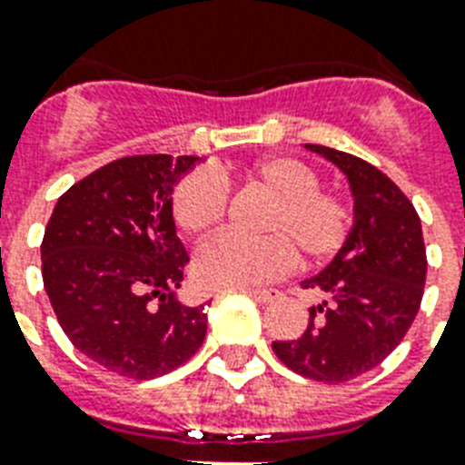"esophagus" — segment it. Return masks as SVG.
<instances>
[{"label":"esophagus","mask_w":465,"mask_h":465,"mask_svg":"<svg viewBox=\"0 0 465 465\" xmlns=\"http://www.w3.org/2000/svg\"><path fill=\"white\" fill-rule=\"evenodd\" d=\"M248 294H251L255 302H261V304H272V302H277V299L282 297L277 290H251Z\"/></svg>","instance_id":"esophagus-1"}]
</instances>
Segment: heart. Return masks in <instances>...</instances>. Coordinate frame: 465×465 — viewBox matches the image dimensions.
<instances>
[{
  "label": "heart",
  "mask_w": 465,
  "mask_h": 465,
  "mask_svg": "<svg viewBox=\"0 0 465 465\" xmlns=\"http://www.w3.org/2000/svg\"><path fill=\"white\" fill-rule=\"evenodd\" d=\"M253 185L272 197L262 212L261 239L219 233L197 248L195 277L204 287H253L294 265V251L306 262L328 261L345 246L352 207L345 197L321 190L309 163L292 156H268L246 171ZM224 181L207 171L185 175L173 193V219L188 236H203L222 222Z\"/></svg>",
  "instance_id": "1"
}]
</instances>
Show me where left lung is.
I'll return each instance as SVG.
<instances>
[{
	"mask_svg": "<svg viewBox=\"0 0 465 465\" xmlns=\"http://www.w3.org/2000/svg\"><path fill=\"white\" fill-rule=\"evenodd\" d=\"M340 168L352 195L345 246L304 290L323 294L297 340H277L282 364L323 383H345L379 367L418 316L427 255L412 203L379 168L338 149L304 144Z\"/></svg>",
	"mask_w": 465,
	"mask_h": 465,
	"instance_id": "obj_1",
	"label": "left lung"
}]
</instances>
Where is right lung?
Returning a JSON list of instances; mask_svg holds the SVG:
<instances>
[{
    "label": "right lung",
    "instance_id": "1",
    "mask_svg": "<svg viewBox=\"0 0 465 465\" xmlns=\"http://www.w3.org/2000/svg\"><path fill=\"white\" fill-rule=\"evenodd\" d=\"M197 156H125L74 183L45 226L43 284L72 345L113 374L154 379L200 350L204 306L183 304L188 265L173 190Z\"/></svg>",
    "mask_w": 465,
    "mask_h": 465
}]
</instances>
